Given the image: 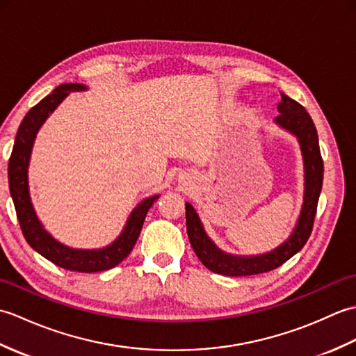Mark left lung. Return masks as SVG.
I'll list each match as a JSON object with an SVG mask.
<instances>
[{"mask_svg":"<svg viewBox=\"0 0 356 356\" xmlns=\"http://www.w3.org/2000/svg\"><path fill=\"white\" fill-rule=\"evenodd\" d=\"M277 110L280 115L274 119L275 125L297 138L301 156H303L305 193L303 205H301L297 223H295L291 236L282 245L270 249V251L255 255H236L225 252L223 249L218 248L211 240L197 211L194 209L190 202H186L185 209L188 238H190L191 246L195 255L199 257V260L205 264V268L216 272V274L228 277H245L269 272L282 266L284 261L301 251V248L306 245L312 232L324 172L318 145V134H316L312 118L309 116L303 105L291 99L284 93H282V101L278 102Z\"/></svg>","mask_w":356,"mask_h":356,"instance_id":"obj_1","label":"left lung"}]
</instances>
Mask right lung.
I'll use <instances>...</instances> for the list:
<instances>
[{
  "label": "right lung",
  "instance_id": "obj_1",
  "mask_svg": "<svg viewBox=\"0 0 356 356\" xmlns=\"http://www.w3.org/2000/svg\"><path fill=\"white\" fill-rule=\"evenodd\" d=\"M86 90H88V87L79 84V82L61 84L49 96H45L41 102H38L33 108H30L18 128L12 156L9 159V188L15 209H17L18 222L27 243L44 259L55 263L59 268L90 274V272H101L115 268L128 257L139 238L148 209L159 199V194L149 195L138 203V207L128 216L119 236L104 248L78 249L67 246L44 228L36 214L29 190V163L33 143L40 128L58 108V105L70 93L86 92Z\"/></svg>",
  "mask_w": 356,
  "mask_h": 356
}]
</instances>
